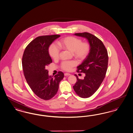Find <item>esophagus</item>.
<instances>
[{"label": "esophagus", "mask_w": 133, "mask_h": 133, "mask_svg": "<svg viewBox=\"0 0 133 133\" xmlns=\"http://www.w3.org/2000/svg\"><path fill=\"white\" fill-rule=\"evenodd\" d=\"M64 75V76H69V75H70V74H69V73H65Z\"/></svg>", "instance_id": "esophagus-1"}]
</instances>
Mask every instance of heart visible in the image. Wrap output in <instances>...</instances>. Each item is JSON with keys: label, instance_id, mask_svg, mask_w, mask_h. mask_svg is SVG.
<instances>
[{"label": "heart", "instance_id": "heart-1", "mask_svg": "<svg viewBox=\"0 0 133 133\" xmlns=\"http://www.w3.org/2000/svg\"><path fill=\"white\" fill-rule=\"evenodd\" d=\"M57 44L59 49L71 52L74 57L78 61L85 59L91 51V45L89 42H82L81 39L74 36H68L59 40L57 41ZM49 53L54 60L59 57V50L55 45H50ZM75 65L76 63L74 61H64L62 63L61 67L64 70L70 71Z\"/></svg>", "mask_w": 133, "mask_h": 133}]
</instances>
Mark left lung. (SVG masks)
<instances>
[{
	"instance_id": "8db88e82",
	"label": "left lung",
	"mask_w": 133,
	"mask_h": 133,
	"mask_svg": "<svg viewBox=\"0 0 133 133\" xmlns=\"http://www.w3.org/2000/svg\"><path fill=\"white\" fill-rule=\"evenodd\" d=\"M74 35L87 38L91 45L88 57L77 66V72L85 74V76L80 79L75 74L77 81L73 86L80 97L87 98L97 91L105 76L108 66V51L103 42L94 35L86 32Z\"/></svg>"
}]
</instances>
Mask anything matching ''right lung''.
Segmentation results:
<instances>
[{
    "label": "right lung",
    "instance_id": "1",
    "mask_svg": "<svg viewBox=\"0 0 133 133\" xmlns=\"http://www.w3.org/2000/svg\"><path fill=\"white\" fill-rule=\"evenodd\" d=\"M59 35H43L35 38L25 49L22 66L25 78L30 88L39 98L49 100L57 94L64 74L59 71L54 77L49 76L46 68L52 63L48 49Z\"/></svg>",
    "mask_w": 133,
    "mask_h": 133
}]
</instances>
